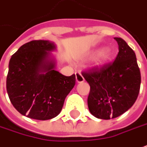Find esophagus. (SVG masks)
Returning a JSON list of instances; mask_svg holds the SVG:
<instances>
[{
	"mask_svg": "<svg viewBox=\"0 0 147 147\" xmlns=\"http://www.w3.org/2000/svg\"><path fill=\"white\" fill-rule=\"evenodd\" d=\"M76 75V80L78 82H84V78H83V76L82 75V74H81L80 72H77L75 74Z\"/></svg>",
	"mask_w": 147,
	"mask_h": 147,
	"instance_id": "1",
	"label": "esophagus"
}]
</instances>
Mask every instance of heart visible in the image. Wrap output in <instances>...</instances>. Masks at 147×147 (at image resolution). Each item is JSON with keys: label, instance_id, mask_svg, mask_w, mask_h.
I'll use <instances>...</instances> for the list:
<instances>
[{"label": "heart", "instance_id": "obj_1", "mask_svg": "<svg viewBox=\"0 0 147 147\" xmlns=\"http://www.w3.org/2000/svg\"><path fill=\"white\" fill-rule=\"evenodd\" d=\"M105 55H106V54H105V53H104V52H103V53L100 54V56H101L102 57H105Z\"/></svg>", "mask_w": 147, "mask_h": 147}]
</instances>
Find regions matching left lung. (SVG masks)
Wrapping results in <instances>:
<instances>
[{"mask_svg":"<svg viewBox=\"0 0 147 147\" xmlns=\"http://www.w3.org/2000/svg\"><path fill=\"white\" fill-rule=\"evenodd\" d=\"M119 46L115 61L95 66L82 74L89 83L87 99L90 113L109 120L125 113L138 96L141 73L135 53L121 38H114Z\"/></svg>","mask_w":147,"mask_h":147,"instance_id":"obj_1","label":"left lung"}]
</instances>
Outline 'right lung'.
Returning <instances> with one entry per match:
<instances>
[{"mask_svg": "<svg viewBox=\"0 0 147 147\" xmlns=\"http://www.w3.org/2000/svg\"><path fill=\"white\" fill-rule=\"evenodd\" d=\"M54 49L48 40H32L21 46L9 61V98L18 112L31 119L57 117L75 85V74L67 77L54 69L55 62L48 59Z\"/></svg>", "mask_w": 147, "mask_h": 147, "instance_id": "obj_1", "label": "right lung"}]
</instances>
